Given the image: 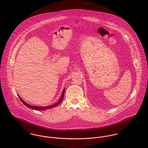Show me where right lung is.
<instances>
[{
	"label": "right lung",
	"mask_w": 148,
	"mask_h": 148,
	"mask_svg": "<svg viewBox=\"0 0 148 148\" xmlns=\"http://www.w3.org/2000/svg\"><path fill=\"white\" fill-rule=\"evenodd\" d=\"M64 91H65V89H64L63 91L62 94V96H61V97H60V99L59 100V101L57 103H56V104H53V105H52V106H34L29 105V104H27L25 101H24L23 100V99L20 97V96L18 95V96H19V97L21 101L23 103V104L25 105L26 106H27L28 108H31V109H35V110H47V109H49L54 108V107L58 106V105L62 101V100H63L64 95Z\"/></svg>",
	"instance_id": "obj_1"
}]
</instances>
